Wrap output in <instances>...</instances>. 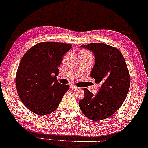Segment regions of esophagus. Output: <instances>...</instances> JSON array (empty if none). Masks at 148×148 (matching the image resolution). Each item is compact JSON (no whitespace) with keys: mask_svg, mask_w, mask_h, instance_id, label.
<instances>
[{"mask_svg":"<svg viewBox=\"0 0 148 148\" xmlns=\"http://www.w3.org/2000/svg\"><path fill=\"white\" fill-rule=\"evenodd\" d=\"M70 87L71 88V89H77V88H78L75 85H74V84H70Z\"/></svg>","mask_w":148,"mask_h":148,"instance_id":"34e87169","label":"esophagus"}]
</instances>
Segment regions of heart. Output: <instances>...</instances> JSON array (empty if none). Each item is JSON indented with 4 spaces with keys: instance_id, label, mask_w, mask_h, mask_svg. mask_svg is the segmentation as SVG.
Segmentation results:
<instances>
[{
    "instance_id": "1",
    "label": "heart",
    "mask_w": 148,
    "mask_h": 148,
    "mask_svg": "<svg viewBox=\"0 0 148 148\" xmlns=\"http://www.w3.org/2000/svg\"><path fill=\"white\" fill-rule=\"evenodd\" d=\"M82 52H88L87 51H82Z\"/></svg>"
}]
</instances>
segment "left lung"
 <instances>
[{"instance_id": "1", "label": "left lung", "mask_w": 148, "mask_h": 148, "mask_svg": "<svg viewBox=\"0 0 148 148\" xmlns=\"http://www.w3.org/2000/svg\"><path fill=\"white\" fill-rule=\"evenodd\" d=\"M81 47L94 54L95 65L91 76L102 86L95 96L84 88L85 96L78 104L89 119L94 121L104 119L115 113L126 98L130 85L128 67L117 48L102 43H92Z\"/></svg>"}]
</instances>
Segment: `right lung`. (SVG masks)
<instances>
[{
    "mask_svg": "<svg viewBox=\"0 0 148 148\" xmlns=\"http://www.w3.org/2000/svg\"><path fill=\"white\" fill-rule=\"evenodd\" d=\"M72 48L64 43L35 44L24 54L16 72V85L22 103L33 113L46 115L55 111L70 86L58 82L63 56Z\"/></svg>",
    "mask_w": 148,
    "mask_h": 148,
    "instance_id": "add662e5",
    "label": "right lung"
}]
</instances>
